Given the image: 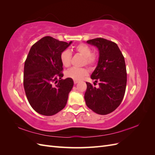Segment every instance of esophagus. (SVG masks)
Returning <instances> with one entry per match:
<instances>
[{
    "label": "esophagus",
    "instance_id": "1",
    "mask_svg": "<svg viewBox=\"0 0 155 155\" xmlns=\"http://www.w3.org/2000/svg\"><path fill=\"white\" fill-rule=\"evenodd\" d=\"M78 82H79V81H78V80H74V84H77Z\"/></svg>",
    "mask_w": 155,
    "mask_h": 155
}]
</instances>
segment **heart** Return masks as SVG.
Segmentation results:
<instances>
[{
    "label": "heart",
    "instance_id": "b5f03b06",
    "mask_svg": "<svg viewBox=\"0 0 155 155\" xmlns=\"http://www.w3.org/2000/svg\"><path fill=\"white\" fill-rule=\"evenodd\" d=\"M74 50L80 55L83 56L82 64H86L91 68L94 67L98 61L96 54L92 53V49L90 46L86 44L80 43L74 46ZM72 54L68 50H64L60 55V60L63 66L68 67L71 63ZM88 70L86 68H71L67 70L66 76L72 78L74 80H79L87 76Z\"/></svg>",
    "mask_w": 155,
    "mask_h": 155
}]
</instances>
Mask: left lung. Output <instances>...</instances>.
Here are the masks:
<instances>
[{
	"mask_svg": "<svg viewBox=\"0 0 155 155\" xmlns=\"http://www.w3.org/2000/svg\"><path fill=\"white\" fill-rule=\"evenodd\" d=\"M100 51L97 66L91 75L99 83V88L86 82V105L96 113L105 115L113 112L122 101L127 85V70L124 57L116 43L104 38L87 41Z\"/></svg>",
	"mask_w": 155,
	"mask_h": 155,
	"instance_id": "obj_1",
	"label": "left lung"
}]
</instances>
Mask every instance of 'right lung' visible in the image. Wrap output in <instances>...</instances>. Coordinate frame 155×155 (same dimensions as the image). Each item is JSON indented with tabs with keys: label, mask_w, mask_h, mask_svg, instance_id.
<instances>
[{
	"label": "right lung",
	"mask_w": 155,
	"mask_h": 155,
	"mask_svg": "<svg viewBox=\"0 0 155 155\" xmlns=\"http://www.w3.org/2000/svg\"><path fill=\"white\" fill-rule=\"evenodd\" d=\"M72 43L46 36L32 45L25 63L24 85L30 105L37 112L52 116L66 106L72 78L63 79L60 55Z\"/></svg>",
	"instance_id": "right-lung-1"
}]
</instances>
